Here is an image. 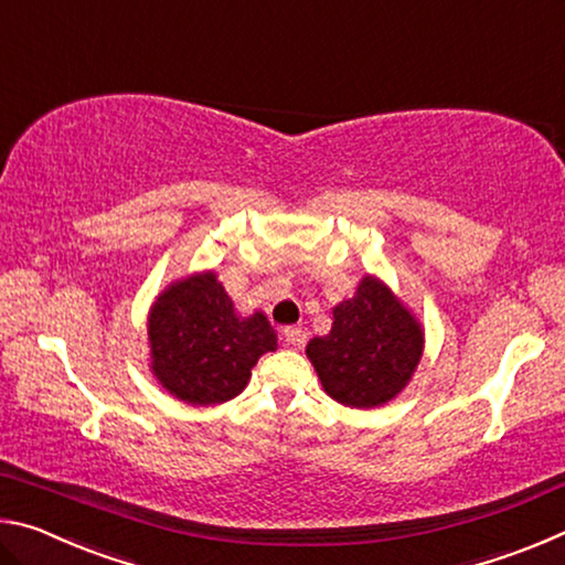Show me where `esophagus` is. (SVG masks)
<instances>
[{
	"label": "esophagus",
	"mask_w": 565,
	"mask_h": 565,
	"mask_svg": "<svg viewBox=\"0 0 565 565\" xmlns=\"http://www.w3.org/2000/svg\"><path fill=\"white\" fill-rule=\"evenodd\" d=\"M281 337H284V341L289 343V347H294V349H303V347H306V331L299 329V327H286V329L281 331Z\"/></svg>",
	"instance_id": "obj_1"
}]
</instances>
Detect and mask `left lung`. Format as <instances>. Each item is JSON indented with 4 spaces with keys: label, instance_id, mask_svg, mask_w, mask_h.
Masks as SVG:
<instances>
[{
    "label": "left lung",
    "instance_id": "left-lung-1",
    "mask_svg": "<svg viewBox=\"0 0 565 565\" xmlns=\"http://www.w3.org/2000/svg\"><path fill=\"white\" fill-rule=\"evenodd\" d=\"M424 351V331L374 276L333 309V327L306 347L323 391L351 408H374L408 384Z\"/></svg>",
    "mask_w": 565,
    "mask_h": 565
}]
</instances>
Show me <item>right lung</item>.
I'll use <instances>...</instances> for the list:
<instances>
[{"instance_id":"add662e5","label":"right lung","mask_w":565,"mask_h":565,"mask_svg":"<svg viewBox=\"0 0 565 565\" xmlns=\"http://www.w3.org/2000/svg\"><path fill=\"white\" fill-rule=\"evenodd\" d=\"M151 371L171 396L194 406L224 404L252 379L262 353L276 349L264 313L236 317L216 276L171 284L149 313Z\"/></svg>"}]
</instances>
